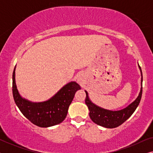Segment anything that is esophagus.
Returning a JSON list of instances; mask_svg holds the SVG:
<instances>
[{
  "instance_id": "34e87169",
  "label": "esophagus",
  "mask_w": 153,
  "mask_h": 153,
  "mask_svg": "<svg viewBox=\"0 0 153 153\" xmlns=\"http://www.w3.org/2000/svg\"><path fill=\"white\" fill-rule=\"evenodd\" d=\"M78 81H79V82H80V83L83 81V78L81 75H79V76L78 77Z\"/></svg>"
}]
</instances>
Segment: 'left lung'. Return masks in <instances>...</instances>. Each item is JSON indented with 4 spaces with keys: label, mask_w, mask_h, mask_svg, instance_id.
Here are the masks:
<instances>
[{
    "label": "left lung",
    "mask_w": 153,
    "mask_h": 153,
    "mask_svg": "<svg viewBox=\"0 0 153 153\" xmlns=\"http://www.w3.org/2000/svg\"><path fill=\"white\" fill-rule=\"evenodd\" d=\"M139 68L141 72L142 83L143 82V75H142L141 68L140 66ZM85 92L86 93L85 102L90 111L89 116L91 120L100 126L106 127V128H114V127H118L119 125H122L123 123L125 122L132 115L136 108L139 106L142 96V86L139 96L132 103L122 110L115 111L104 109V108L96 106L89 100L87 92Z\"/></svg>",
    "instance_id": "left-lung-1"
}]
</instances>
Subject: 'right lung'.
I'll use <instances>...</instances> for the list:
<instances>
[{"label":"right lung","mask_w":153,"mask_h":153,"mask_svg":"<svg viewBox=\"0 0 153 153\" xmlns=\"http://www.w3.org/2000/svg\"><path fill=\"white\" fill-rule=\"evenodd\" d=\"M79 89L78 83L72 81L47 101L31 102L22 98L19 93L15 83V68L12 74V94L16 106L27 119L40 127H51L62 123L66 118L75 93Z\"/></svg>","instance_id":"1"}]
</instances>
